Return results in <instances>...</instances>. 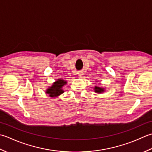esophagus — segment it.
Returning <instances> with one entry per match:
<instances>
[{
  "instance_id": "34e87169",
  "label": "esophagus",
  "mask_w": 152,
  "mask_h": 152,
  "mask_svg": "<svg viewBox=\"0 0 152 152\" xmlns=\"http://www.w3.org/2000/svg\"><path fill=\"white\" fill-rule=\"evenodd\" d=\"M82 77H83V73H79V77H80V78H81Z\"/></svg>"
}]
</instances>
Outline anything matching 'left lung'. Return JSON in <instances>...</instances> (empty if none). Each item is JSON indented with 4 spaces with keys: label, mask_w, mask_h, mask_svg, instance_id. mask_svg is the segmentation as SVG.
Listing matches in <instances>:
<instances>
[{
    "label": "left lung",
    "mask_w": 152,
    "mask_h": 152,
    "mask_svg": "<svg viewBox=\"0 0 152 152\" xmlns=\"http://www.w3.org/2000/svg\"><path fill=\"white\" fill-rule=\"evenodd\" d=\"M105 91V89L104 88L98 87V86H95L94 88V92H97V93H102Z\"/></svg>",
    "instance_id": "8db88e82"
}]
</instances>
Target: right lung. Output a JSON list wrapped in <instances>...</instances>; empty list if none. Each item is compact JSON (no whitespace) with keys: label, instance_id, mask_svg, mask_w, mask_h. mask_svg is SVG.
<instances>
[{"label":"right lung","instance_id":"1","mask_svg":"<svg viewBox=\"0 0 152 152\" xmlns=\"http://www.w3.org/2000/svg\"><path fill=\"white\" fill-rule=\"evenodd\" d=\"M67 84V81L61 79H58L56 81H55L51 86H50L46 91V93L48 94L49 96L52 98H55L59 96L64 92V91L62 89V87Z\"/></svg>","mask_w":152,"mask_h":152}]
</instances>
